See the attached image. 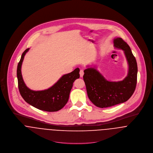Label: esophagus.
Segmentation results:
<instances>
[{
    "label": "esophagus",
    "mask_w": 153,
    "mask_h": 153,
    "mask_svg": "<svg viewBox=\"0 0 153 153\" xmlns=\"http://www.w3.org/2000/svg\"><path fill=\"white\" fill-rule=\"evenodd\" d=\"M84 71L82 70V69H81V70H80V71H79V74H80V77H82L83 76V75H84Z\"/></svg>",
    "instance_id": "obj_1"
}]
</instances>
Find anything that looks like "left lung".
Here are the masks:
<instances>
[{
  "label": "left lung",
  "mask_w": 153,
  "mask_h": 153,
  "mask_svg": "<svg viewBox=\"0 0 153 153\" xmlns=\"http://www.w3.org/2000/svg\"><path fill=\"white\" fill-rule=\"evenodd\" d=\"M114 46L124 51L128 65L127 76L117 82L108 81L96 66L84 70L83 76L88 97L97 107L107 108L126 102L133 94L137 84V64L130 47L122 38L114 39Z\"/></svg>",
  "instance_id": "8db88e82"
}]
</instances>
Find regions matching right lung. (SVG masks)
<instances>
[{
  "label": "right lung",
  "instance_id": "right-lung-1",
  "mask_svg": "<svg viewBox=\"0 0 153 153\" xmlns=\"http://www.w3.org/2000/svg\"><path fill=\"white\" fill-rule=\"evenodd\" d=\"M29 48L22 53L17 68V78L20 94L24 100L37 109L48 112H55L62 109L67 103L74 82L79 78V69L64 75L51 87L42 91L30 89L24 82L21 73L22 62Z\"/></svg>",
  "mask_w": 153,
  "mask_h": 153
}]
</instances>
